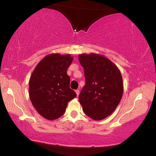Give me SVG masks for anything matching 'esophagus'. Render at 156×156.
Wrapping results in <instances>:
<instances>
[{
  "mask_svg": "<svg viewBox=\"0 0 156 156\" xmlns=\"http://www.w3.org/2000/svg\"><path fill=\"white\" fill-rule=\"evenodd\" d=\"M76 94H77V96H78L79 94H80V91H79L78 89H77V90H76Z\"/></svg>",
  "mask_w": 156,
  "mask_h": 156,
  "instance_id": "34e87169",
  "label": "esophagus"
}]
</instances>
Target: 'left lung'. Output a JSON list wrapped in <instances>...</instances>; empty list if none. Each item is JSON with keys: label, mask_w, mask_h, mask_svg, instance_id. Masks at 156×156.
<instances>
[{"label": "left lung", "mask_w": 156, "mask_h": 156, "mask_svg": "<svg viewBox=\"0 0 156 156\" xmlns=\"http://www.w3.org/2000/svg\"><path fill=\"white\" fill-rule=\"evenodd\" d=\"M78 59L86 81L79 96L83 112L94 120H103L112 115L122 98L124 87L120 71L101 54H81Z\"/></svg>", "instance_id": "8db88e82"}]
</instances>
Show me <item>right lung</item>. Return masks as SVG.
Returning <instances> with one entry per match:
<instances>
[{
    "label": "right lung",
    "mask_w": 156,
    "mask_h": 156,
    "mask_svg": "<svg viewBox=\"0 0 156 156\" xmlns=\"http://www.w3.org/2000/svg\"><path fill=\"white\" fill-rule=\"evenodd\" d=\"M73 61L71 54H50L34 69L29 82V95L36 112L49 120L60 118L68 102L76 97L69 88L67 70Z\"/></svg>",
    "instance_id": "1"
}]
</instances>
